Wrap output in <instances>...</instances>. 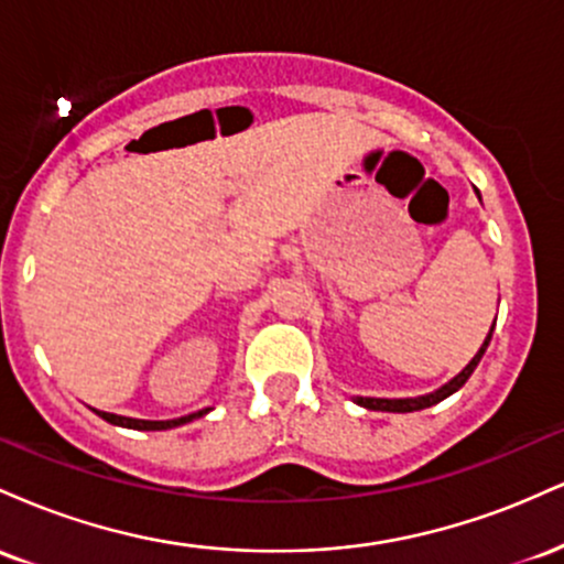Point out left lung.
Instances as JSON below:
<instances>
[{"label": "left lung", "instance_id": "obj_1", "mask_svg": "<svg viewBox=\"0 0 564 564\" xmlns=\"http://www.w3.org/2000/svg\"><path fill=\"white\" fill-rule=\"evenodd\" d=\"M477 198H480V191H477ZM494 326H496V323H494ZM494 326H490V332H488V336H485L482 347L477 349L475 358H471L469 364L464 366L462 371H458L451 381H445V384L440 387V390L430 392V394H419V398H355V403L368 408V411H390V413H411V411H422V408L437 405L440 400L451 398L453 392H458L464 384H467V379L471 377V371H475L477 364H480L485 349H488V345H490V336H494Z\"/></svg>", "mask_w": 564, "mask_h": 564}]
</instances>
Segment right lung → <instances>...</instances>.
Here are the masks:
<instances>
[{
  "label": "right lung",
  "instance_id": "add662e5",
  "mask_svg": "<svg viewBox=\"0 0 564 564\" xmlns=\"http://www.w3.org/2000/svg\"><path fill=\"white\" fill-rule=\"evenodd\" d=\"M100 419H106L108 424L113 426H124V430H140V432H161V430H174V426H183L187 422H193V419H200L206 416V413L212 411V408H204V411H196V413H187V416H180V419H170V422H148V419H129V416H119V413H108V411H97L93 408Z\"/></svg>",
  "mask_w": 564,
  "mask_h": 564
}]
</instances>
